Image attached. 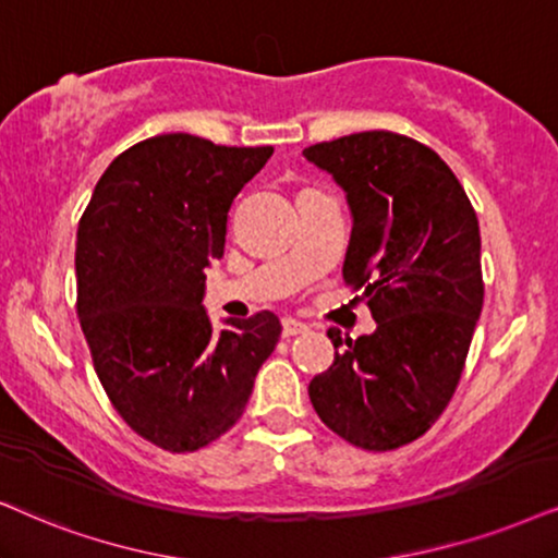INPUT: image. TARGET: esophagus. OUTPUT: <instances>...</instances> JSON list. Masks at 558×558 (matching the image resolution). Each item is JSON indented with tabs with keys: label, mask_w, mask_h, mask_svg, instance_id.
<instances>
[{
	"label": "esophagus",
	"mask_w": 558,
	"mask_h": 558,
	"mask_svg": "<svg viewBox=\"0 0 558 558\" xmlns=\"http://www.w3.org/2000/svg\"><path fill=\"white\" fill-rule=\"evenodd\" d=\"M308 327L299 319H293V316H288V319H283V337H295V335H303Z\"/></svg>",
	"instance_id": "1"
}]
</instances>
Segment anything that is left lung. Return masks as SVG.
Segmentation results:
<instances>
[{
    "label": "left lung",
    "mask_w": 558,
    "mask_h": 558,
    "mask_svg": "<svg viewBox=\"0 0 558 558\" xmlns=\"http://www.w3.org/2000/svg\"><path fill=\"white\" fill-rule=\"evenodd\" d=\"M303 157L348 193L342 278L376 319L357 340L327 331L335 363L308 399L331 433L384 453L425 435L461 380L484 303L478 218L446 161L401 133H350Z\"/></svg>",
    "instance_id": "left-lung-1"
}]
</instances>
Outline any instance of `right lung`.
<instances>
[{"label":"right lung","mask_w":558,"mask_h":558,"mask_svg":"<svg viewBox=\"0 0 558 558\" xmlns=\"http://www.w3.org/2000/svg\"><path fill=\"white\" fill-rule=\"evenodd\" d=\"M270 157L161 133L112 159L80 218L76 314L95 373L125 425L169 453L236 425L283 331L257 312L216 335L201 303L231 203Z\"/></svg>","instance_id":"right-lung-1"}]
</instances>
